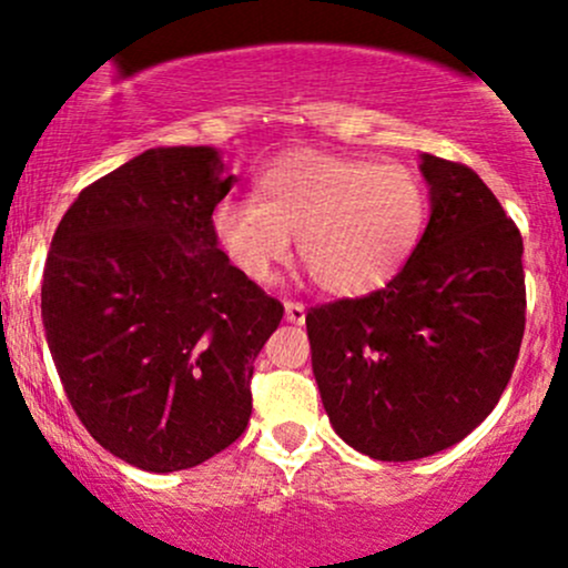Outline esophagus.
Instances as JSON below:
<instances>
[{
    "instance_id": "obj_1",
    "label": "esophagus",
    "mask_w": 568,
    "mask_h": 568,
    "mask_svg": "<svg viewBox=\"0 0 568 568\" xmlns=\"http://www.w3.org/2000/svg\"><path fill=\"white\" fill-rule=\"evenodd\" d=\"M285 318H288L291 324H304L307 310H304L302 302H285Z\"/></svg>"
}]
</instances>
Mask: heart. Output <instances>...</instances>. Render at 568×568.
Listing matches in <instances>:
<instances>
[{"label": "heart", "instance_id": "b5f03b06", "mask_svg": "<svg viewBox=\"0 0 568 568\" xmlns=\"http://www.w3.org/2000/svg\"><path fill=\"white\" fill-rule=\"evenodd\" d=\"M429 193L419 171L373 158L300 149L255 179V201L223 199L212 231L239 272L268 283L300 242V258L334 296L392 283L419 247Z\"/></svg>", "mask_w": 568, "mask_h": 568}]
</instances>
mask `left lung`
Returning <instances> with one entry per match:
<instances>
[{"label": "left lung", "mask_w": 568, "mask_h": 568, "mask_svg": "<svg viewBox=\"0 0 568 568\" xmlns=\"http://www.w3.org/2000/svg\"><path fill=\"white\" fill-rule=\"evenodd\" d=\"M429 223L386 288L310 307L313 373L334 433L408 463L487 419L525 332L523 236L468 165L422 154Z\"/></svg>", "instance_id": "obj_1"}]
</instances>
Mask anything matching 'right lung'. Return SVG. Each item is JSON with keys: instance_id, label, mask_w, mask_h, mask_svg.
Masks as SVG:
<instances>
[{"instance_id": "add662e5", "label": "right lung", "mask_w": 568, "mask_h": 568, "mask_svg": "<svg viewBox=\"0 0 568 568\" xmlns=\"http://www.w3.org/2000/svg\"><path fill=\"white\" fill-rule=\"evenodd\" d=\"M234 182L212 146L146 149L83 187L51 239L57 373L89 435L141 470L201 465L250 422L283 304L217 247L212 209Z\"/></svg>"}]
</instances>
